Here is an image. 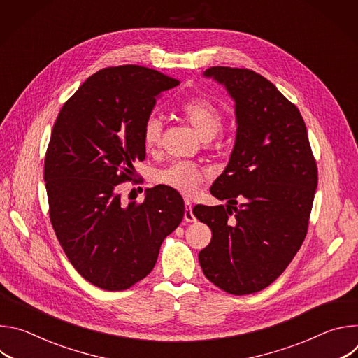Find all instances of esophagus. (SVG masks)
<instances>
[{
	"label": "esophagus",
	"instance_id": "obj_1",
	"mask_svg": "<svg viewBox=\"0 0 358 358\" xmlns=\"http://www.w3.org/2000/svg\"><path fill=\"white\" fill-rule=\"evenodd\" d=\"M184 221L185 222H195L196 218L192 214V206L189 199H185V213H184Z\"/></svg>",
	"mask_w": 358,
	"mask_h": 358
}]
</instances>
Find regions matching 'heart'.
<instances>
[{
  "instance_id": "heart-1",
  "label": "heart",
  "mask_w": 358,
  "mask_h": 358,
  "mask_svg": "<svg viewBox=\"0 0 358 358\" xmlns=\"http://www.w3.org/2000/svg\"><path fill=\"white\" fill-rule=\"evenodd\" d=\"M181 116L203 138H213L222 126V112L214 101L206 96L187 97L178 106ZM163 120L150 116L143 126V143L147 148L156 147L162 140ZM155 181L167 185L184 195H192L203 181V171L189 162H174L155 174Z\"/></svg>"
}]
</instances>
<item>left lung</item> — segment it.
<instances>
[{
    "instance_id": "left-lung-1",
    "label": "left lung",
    "mask_w": 358,
    "mask_h": 358,
    "mask_svg": "<svg viewBox=\"0 0 358 358\" xmlns=\"http://www.w3.org/2000/svg\"><path fill=\"white\" fill-rule=\"evenodd\" d=\"M203 75L225 85L238 129L229 163L210 189L228 206L192 210L213 232L198 261L224 292L257 293L283 273L308 234L317 166L299 109L272 82L245 68L213 66Z\"/></svg>"
}]
</instances>
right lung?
<instances>
[{
  "instance_id": "1",
  "label": "right lung",
  "mask_w": 358,
  "mask_h": 358,
  "mask_svg": "<svg viewBox=\"0 0 358 358\" xmlns=\"http://www.w3.org/2000/svg\"><path fill=\"white\" fill-rule=\"evenodd\" d=\"M180 82L159 71L100 69L65 101L50 134L43 180L49 218L72 266L92 285L116 292L155 268L163 241L182 221L184 201L167 187L123 206L119 184L145 159L143 126L156 97Z\"/></svg>"
}]
</instances>
